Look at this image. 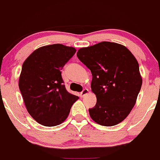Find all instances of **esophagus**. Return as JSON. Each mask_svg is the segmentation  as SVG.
Returning a JSON list of instances; mask_svg holds the SVG:
<instances>
[{
  "mask_svg": "<svg viewBox=\"0 0 160 160\" xmlns=\"http://www.w3.org/2000/svg\"><path fill=\"white\" fill-rule=\"evenodd\" d=\"M89 92V89H84L83 91H82L81 92H80V97H84V96H86V95H87Z\"/></svg>",
  "mask_w": 160,
  "mask_h": 160,
  "instance_id": "34e87169",
  "label": "esophagus"
}]
</instances>
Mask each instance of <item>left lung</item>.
<instances>
[{"label":"left lung","instance_id":"left-lung-1","mask_svg":"<svg viewBox=\"0 0 160 160\" xmlns=\"http://www.w3.org/2000/svg\"><path fill=\"white\" fill-rule=\"evenodd\" d=\"M77 56L92 73L96 104L89 109L91 118L102 126L122 122L134 106L142 86L137 59L125 46L110 42L80 48Z\"/></svg>","mask_w":160,"mask_h":160}]
</instances>
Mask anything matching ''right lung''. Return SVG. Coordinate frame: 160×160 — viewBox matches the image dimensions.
<instances>
[{"mask_svg":"<svg viewBox=\"0 0 160 160\" xmlns=\"http://www.w3.org/2000/svg\"><path fill=\"white\" fill-rule=\"evenodd\" d=\"M75 52L74 48L61 44L45 45L22 64L19 88L29 115L44 126L64 122L79 99L67 91L61 71Z\"/></svg>","mask_w":160,"mask_h":160,"instance_id":"1","label":"right lung"}]
</instances>
